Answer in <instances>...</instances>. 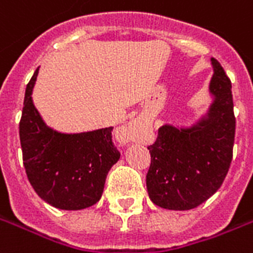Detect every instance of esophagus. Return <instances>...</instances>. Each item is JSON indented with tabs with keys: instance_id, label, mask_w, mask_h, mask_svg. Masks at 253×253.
I'll use <instances>...</instances> for the list:
<instances>
[{
	"instance_id": "1",
	"label": "esophagus",
	"mask_w": 253,
	"mask_h": 253,
	"mask_svg": "<svg viewBox=\"0 0 253 253\" xmlns=\"http://www.w3.org/2000/svg\"><path fill=\"white\" fill-rule=\"evenodd\" d=\"M139 130H140V126L136 121H131V122L127 123L126 126H123L120 131L121 139H122L123 143H130V141L135 140Z\"/></svg>"
}]
</instances>
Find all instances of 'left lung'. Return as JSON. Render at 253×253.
Here are the masks:
<instances>
[{
	"mask_svg": "<svg viewBox=\"0 0 253 253\" xmlns=\"http://www.w3.org/2000/svg\"><path fill=\"white\" fill-rule=\"evenodd\" d=\"M211 62L208 110L190 125H162L148 147V195L164 209L196 208L215 194L229 171L235 135L231 82L218 61Z\"/></svg>",
	"mask_w": 253,
	"mask_h": 253,
	"instance_id": "8db88e82",
	"label": "left lung"
}]
</instances>
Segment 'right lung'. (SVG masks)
<instances>
[{"mask_svg":"<svg viewBox=\"0 0 253 253\" xmlns=\"http://www.w3.org/2000/svg\"><path fill=\"white\" fill-rule=\"evenodd\" d=\"M39 69L27 84L19 136L31 186L44 201L63 211L96 204L106 175L121 157L113 145V127L61 132L48 126L36 109L32 91Z\"/></svg>","mask_w":253,"mask_h":253,"instance_id":"1","label":"right lung"}]
</instances>
